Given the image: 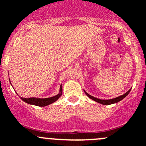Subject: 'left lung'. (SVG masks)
Instances as JSON below:
<instances>
[{
  "label": "left lung",
  "mask_w": 146,
  "mask_h": 146,
  "mask_svg": "<svg viewBox=\"0 0 146 146\" xmlns=\"http://www.w3.org/2000/svg\"><path fill=\"white\" fill-rule=\"evenodd\" d=\"M130 91H131V88H130L129 90L127 91V92L125 93L124 94H123V95H121V96H118V97L114 98V99H97V98H96V97H94V96H91V95L88 94L86 91H84V92H85V94H86V95H87V96L90 98V99H91L92 100H94V101L96 102H98V103H100V104H104V105H108V104H115V103L118 102H120L123 99H124V98L126 97L127 95H128L129 93L130 92Z\"/></svg>",
  "instance_id": "obj_1"
}]
</instances>
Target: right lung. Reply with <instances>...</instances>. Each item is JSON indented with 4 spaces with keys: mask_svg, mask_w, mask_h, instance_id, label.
<instances>
[{
    "mask_svg": "<svg viewBox=\"0 0 146 146\" xmlns=\"http://www.w3.org/2000/svg\"><path fill=\"white\" fill-rule=\"evenodd\" d=\"M10 83H11V82H10ZM61 95H62V85H60V91H59L58 94L56 96H52V97L45 98V99H39V98H35V97H31V98L20 97V98H21V99L23 100V101H24L25 102L28 103V104H33V105H36V106H39V107H44L57 101L58 99L60 97Z\"/></svg>",
    "mask_w": 146,
    "mask_h": 146,
    "instance_id": "1",
    "label": "right lung"
}]
</instances>
